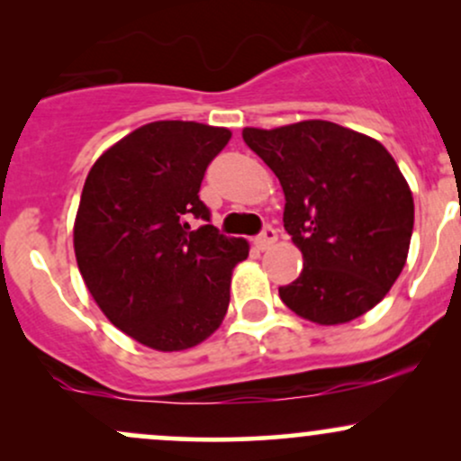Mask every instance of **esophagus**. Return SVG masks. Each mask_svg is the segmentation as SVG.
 Returning <instances> with one entry per match:
<instances>
[{"mask_svg":"<svg viewBox=\"0 0 461 461\" xmlns=\"http://www.w3.org/2000/svg\"><path fill=\"white\" fill-rule=\"evenodd\" d=\"M275 240H277V230H275L273 225H264V230L256 238V245H258V249H262L264 251V249L271 247Z\"/></svg>","mask_w":461,"mask_h":461,"instance_id":"34e87169","label":"esophagus"}]
</instances>
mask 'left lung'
<instances>
[{"mask_svg":"<svg viewBox=\"0 0 461 461\" xmlns=\"http://www.w3.org/2000/svg\"><path fill=\"white\" fill-rule=\"evenodd\" d=\"M242 139L279 177L284 227L303 253V271L279 297L319 325L366 314L403 271L414 230V199L394 158L331 121L245 128Z\"/></svg>","mask_w":461,"mask_h":461,"instance_id":"1","label":"left lung"}]
</instances>
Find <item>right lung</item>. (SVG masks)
Returning <instances> with one entry per match:
<instances>
[{
  "instance_id": "right-lung-1",
  "label": "right lung",
  "mask_w": 461,
  "mask_h": 461,
  "mask_svg": "<svg viewBox=\"0 0 461 461\" xmlns=\"http://www.w3.org/2000/svg\"><path fill=\"white\" fill-rule=\"evenodd\" d=\"M231 131L156 121L110 147L84 184L73 247L79 273L114 327L158 351L214 333L230 305L242 238L221 234L199 199Z\"/></svg>"
}]
</instances>
